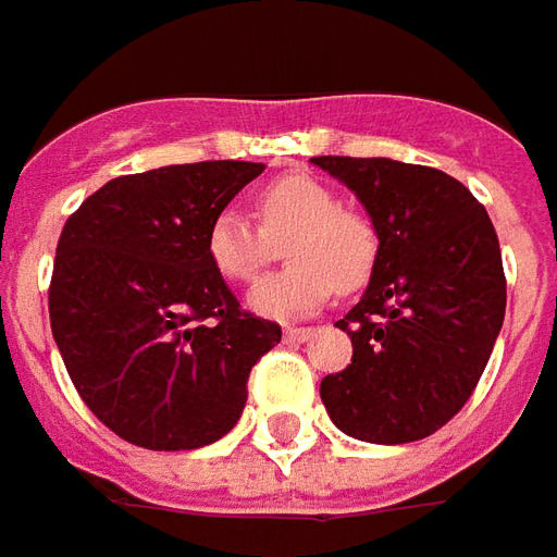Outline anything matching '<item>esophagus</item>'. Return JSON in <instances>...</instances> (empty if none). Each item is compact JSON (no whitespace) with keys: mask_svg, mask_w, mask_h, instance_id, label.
<instances>
[{"mask_svg":"<svg viewBox=\"0 0 557 557\" xmlns=\"http://www.w3.org/2000/svg\"><path fill=\"white\" fill-rule=\"evenodd\" d=\"M314 335V326H285L287 342H309Z\"/></svg>","mask_w":557,"mask_h":557,"instance_id":"esophagus-1","label":"esophagus"}]
</instances>
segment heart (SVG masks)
<instances>
[{"label":"heart","instance_id":"heart-1","mask_svg":"<svg viewBox=\"0 0 557 557\" xmlns=\"http://www.w3.org/2000/svg\"><path fill=\"white\" fill-rule=\"evenodd\" d=\"M258 222L222 209L207 227L209 263L227 282H251L285 246V270L260 278L248 306L263 318L290 321L321 309L333 290H360L377 260V231L342 207L330 185L311 173H285L255 197Z\"/></svg>","mask_w":557,"mask_h":557}]
</instances>
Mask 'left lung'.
Segmentation results:
<instances>
[{"instance_id": "1", "label": "left lung", "mask_w": 557, "mask_h": 557, "mask_svg": "<svg viewBox=\"0 0 557 557\" xmlns=\"http://www.w3.org/2000/svg\"><path fill=\"white\" fill-rule=\"evenodd\" d=\"M360 197L377 231L362 299L335 323L354 357L321 398L345 435L411 444L449 423L474 393L507 309L492 219L459 180L393 159L318 156Z\"/></svg>"}]
</instances>
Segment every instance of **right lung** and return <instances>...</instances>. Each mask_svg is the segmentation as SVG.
<instances>
[{
    "mask_svg": "<svg viewBox=\"0 0 557 557\" xmlns=\"http://www.w3.org/2000/svg\"><path fill=\"white\" fill-rule=\"evenodd\" d=\"M263 164L197 161L116 176L59 236L50 330L71 381L110 432L146 449L227 435L251 366L282 326L251 311L209 263V222Z\"/></svg>",
    "mask_w": 557,
    "mask_h": 557,
    "instance_id": "1",
    "label": "right lung"
}]
</instances>
